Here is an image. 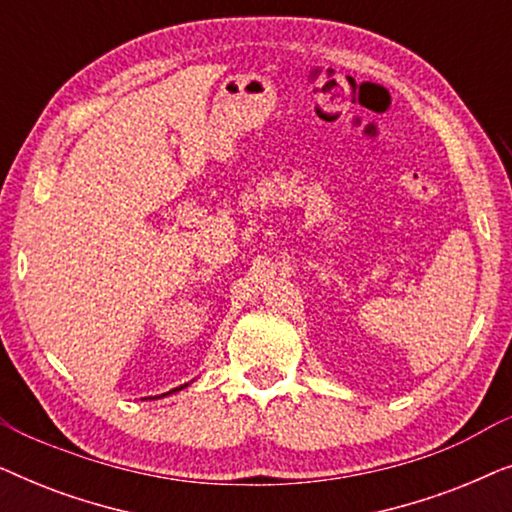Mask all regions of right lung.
I'll return each instance as SVG.
<instances>
[{"mask_svg":"<svg viewBox=\"0 0 512 512\" xmlns=\"http://www.w3.org/2000/svg\"><path fill=\"white\" fill-rule=\"evenodd\" d=\"M188 384H181V387H177V389H172V391H167V394H160V396H170V394H177V391H181V389H186ZM160 396H153V398H160Z\"/></svg>","mask_w":512,"mask_h":512,"instance_id":"1","label":"right lung"}]
</instances>
